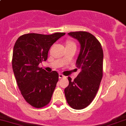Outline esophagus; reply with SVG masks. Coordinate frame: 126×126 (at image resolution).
Listing matches in <instances>:
<instances>
[{
    "mask_svg": "<svg viewBox=\"0 0 126 126\" xmlns=\"http://www.w3.org/2000/svg\"><path fill=\"white\" fill-rule=\"evenodd\" d=\"M65 77H65V76H64L63 74H60L59 75V79H62V78H65Z\"/></svg>",
    "mask_w": 126,
    "mask_h": 126,
    "instance_id": "34e87169",
    "label": "esophagus"
}]
</instances>
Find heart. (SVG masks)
Instances as JSON below:
<instances>
[{
    "label": "heart",
    "mask_w": 126,
    "mask_h": 126,
    "mask_svg": "<svg viewBox=\"0 0 126 126\" xmlns=\"http://www.w3.org/2000/svg\"><path fill=\"white\" fill-rule=\"evenodd\" d=\"M66 46H76V44H75L73 42H71V41H67V42Z\"/></svg>",
    "instance_id": "obj_1"
}]
</instances>
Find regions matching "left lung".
Segmentation results:
<instances>
[{"instance_id": "left-lung-1", "label": "left lung", "mask_w": 126, "mask_h": 126, "mask_svg": "<svg viewBox=\"0 0 126 126\" xmlns=\"http://www.w3.org/2000/svg\"><path fill=\"white\" fill-rule=\"evenodd\" d=\"M68 34L80 44L76 61L80 72L74 80L68 77L69 84L64 93L68 104L79 110L92 102L99 88L103 75V50L99 40L89 32L78 31Z\"/></svg>"}]
</instances>
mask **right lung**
Instances as JSON below:
<instances>
[{
    "label": "right lung",
    "instance_id": "add662e5",
    "mask_svg": "<svg viewBox=\"0 0 126 126\" xmlns=\"http://www.w3.org/2000/svg\"><path fill=\"white\" fill-rule=\"evenodd\" d=\"M65 34H26L15 43L12 61L14 74L24 99L34 108H43L51 100L59 74L56 71L47 72L39 65L47 60L53 44Z\"/></svg>",
    "mask_w": 126,
    "mask_h": 126
}]
</instances>
